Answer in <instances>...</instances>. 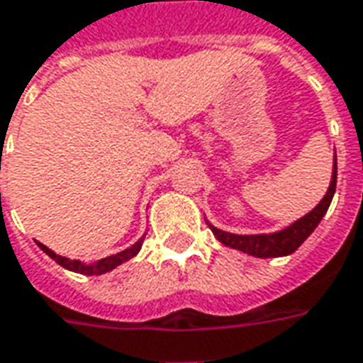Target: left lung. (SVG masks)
<instances>
[{
    "instance_id": "8db88e82",
    "label": "left lung",
    "mask_w": 363,
    "mask_h": 363,
    "mask_svg": "<svg viewBox=\"0 0 363 363\" xmlns=\"http://www.w3.org/2000/svg\"><path fill=\"white\" fill-rule=\"evenodd\" d=\"M336 173H338V167H336V155H334V169H332V181L330 186L326 190L324 199L316 204V206L305 214L303 218H298L296 222L287 225L285 230L281 232H273V234H253V235H240V234H230L224 230H218L216 225H210L212 234L216 235L218 242H222L232 250H240L243 253H250L253 257H283L289 255L295 250H298V245L305 242L308 235L313 234L314 228L320 224V220L326 214V210L330 206L332 196L336 192Z\"/></svg>"
}]
</instances>
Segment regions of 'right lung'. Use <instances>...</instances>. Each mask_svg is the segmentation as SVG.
Segmentation results:
<instances>
[{
	"mask_svg": "<svg viewBox=\"0 0 363 363\" xmlns=\"http://www.w3.org/2000/svg\"><path fill=\"white\" fill-rule=\"evenodd\" d=\"M143 238H145V235H143ZM143 238H141V240H138V242L133 243L131 247H128V250L116 253V255H110V257H104V259L96 261V263H92V265H86V263H82V261L68 259V257L57 255V253L52 252V250H49L47 245H43V243H39V242H37V245H39L40 250L49 255L50 259L57 261L58 265H62L65 269L74 271V273H82V275H102V273H108V271L116 269V267H118V265H121L123 261L135 257V255L139 253V250H141V245H143Z\"/></svg>",
	"mask_w": 363,
	"mask_h": 363,
	"instance_id": "add662e5",
	"label": "right lung"
}]
</instances>
